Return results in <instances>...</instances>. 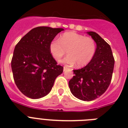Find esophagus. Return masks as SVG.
<instances>
[{
  "label": "esophagus",
  "instance_id": "34e87169",
  "mask_svg": "<svg viewBox=\"0 0 128 128\" xmlns=\"http://www.w3.org/2000/svg\"><path fill=\"white\" fill-rule=\"evenodd\" d=\"M67 69H68L66 66H64V71H65V70H66Z\"/></svg>",
  "mask_w": 128,
  "mask_h": 128
}]
</instances>
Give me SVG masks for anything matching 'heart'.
<instances>
[{"label":"heart","instance_id":"1","mask_svg":"<svg viewBox=\"0 0 128 128\" xmlns=\"http://www.w3.org/2000/svg\"><path fill=\"white\" fill-rule=\"evenodd\" d=\"M68 54L61 62L68 66L76 64L78 67L86 66L91 62L96 51V43L91 37H85L76 32H66L50 42L49 50L56 60H59L66 52Z\"/></svg>","mask_w":128,"mask_h":128}]
</instances>
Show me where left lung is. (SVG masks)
<instances>
[{
  "mask_svg": "<svg viewBox=\"0 0 128 128\" xmlns=\"http://www.w3.org/2000/svg\"><path fill=\"white\" fill-rule=\"evenodd\" d=\"M88 34L96 42L95 54L87 66L74 70V76L69 82L71 93L84 101L94 100L106 91L114 66L110 46L95 32Z\"/></svg>",
  "mask_w": 128,
  "mask_h": 128,
  "instance_id": "8db88e82",
  "label": "left lung"
}]
</instances>
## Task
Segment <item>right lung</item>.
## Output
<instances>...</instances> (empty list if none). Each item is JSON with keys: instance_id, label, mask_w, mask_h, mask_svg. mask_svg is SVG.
<instances>
[{"instance_id": "add662e5", "label": "right lung", "mask_w": 128, "mask_h": 128, "mask_svg": "<svg viewBox=\"0 0 128 128\" xmlns=\"http://www.w3.org/2000/svg\"><path fill=\"white\" fill-rule=\"evenodd\" d=\"M62 28L37 27L16 45L11 61L13 78L20 91L36 99L51 91L54 81L63 72L49 50V44Z\"/></svg>"}]
</instances>
